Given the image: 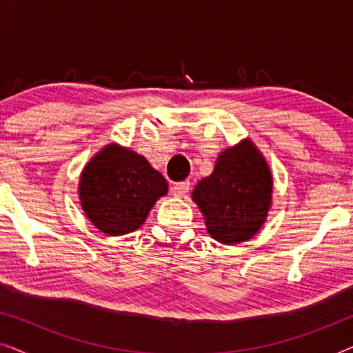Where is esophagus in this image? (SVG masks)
<instances>
[{
  "mask_svg": "<svg viewBox=\"0 0 353 353\" xmlns=\"http://www.w3.org/2000/svg\"><path fill=\"white\" fill-rule=\"evenodd\" d=\"M188 191H190V181L175 183V185L172 186V194L176 196V197H183Z\"/></svg>",
  "mask_w": 353,
  "mask_h": 353,
  "instance_id": "1",
  "label": "esophagus"
}]
</instances>
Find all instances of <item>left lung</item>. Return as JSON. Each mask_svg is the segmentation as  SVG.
Masks as SVG:
<instances>
[{"instance_id": "1", "label": "left lung", "mask_w": 353, "mask_h": 353, "mask_svg": "<svg viewBox=\"0 0 353 353\" xmlns=\"http://www.w3.org/2000/svg\"><path fill=\"white\" fill-rule=\"evenodd\" d=\"M273 178L265 157L250 139L225 149L210 176L197 183L199 205L212 238L223 244L248 241L260 230L272 205Z\"/></svg>"}]
</instances>
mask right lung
I'll return each instance as SVG.
<instances>
[{
  "label": "right lung",
  "instance_id": "add662e5",
  "mask_svg": "<svg viewBox=\"0 0 353 353\" xmlns=\"http://www.w3.org/2000/svg\"><path fill=\"white\" fill-rule=\"evenodd\" d=\"M167 191V180L146 157L114 143L86 163L79 185L86 216L109 236L138 230Z\"/></svg>",
  "mask_w": 353,
  "mask_h": 353
}]
</instances>
